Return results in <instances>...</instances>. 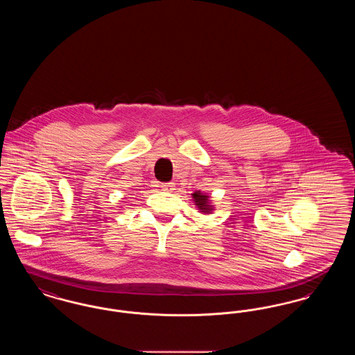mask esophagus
<instances>
[{
    "label": "esophagus",
    "instance_id": "1",
    "mask_svg": "<svg viewBox=\"0 0 355 355\" xmlns=\"http://www.w3.org/2000/svg\"><path fill=\"white\" fill-rule=\"evenodd\" d=\"M174 182H165V184H161V189L165 190V191H171L174 190Z\"/></svg>",
    "mask_w": 355,
    "mask_h": 355
}]
</instances>
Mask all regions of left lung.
<instances>
[{
	"label": "left lung",
	"instance_id": "8db88e82",
	"mask_svg": "<svg viewBox=\"0 0 355 355\" xmlns=\"http://www.w3.org/2000/svg\"><path fill=\"white\" fill-rule=\"evenodd\" d=\"M191 196H193V201L196 203V206L200 209V211L207 213V214L213 211V205L209 202V196L203 194L200 190L194 191Z\"/></svg>",
	"mask_w": 355,
	"mask_h": 355
}]
</instances>
